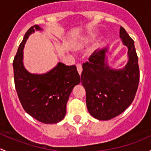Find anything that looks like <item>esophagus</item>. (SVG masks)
Returning a JSON list of instances; mask_svg holds the SVG:
<instances>
[{"mask_svg": "<svg viewBox=\"0 0 151 151\" xmlns=\"http://www.w3.org/2000/svg\"><path fill=\"white\" fill-rule=\"evenodd\" d=\"M76 68H77V70L78 72L79 75H81V73H82V65L81 64H78L76 65Z\"/></svg>", "mask_w": 151, "mask_h": 151, "instance_id": "esophagus-1", "label": "esophagus"}]
</instances>
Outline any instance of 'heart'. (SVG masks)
I'll use <instances>...</instances> for the list:
<instances>
[{"label": "heart", "mask_w": 151, "mask_h": 151, "mask_svg": "<svg viewBox=\"0 0 151 151\" xmlns=\"http://www.w3.org/2000/svg\"><path fill=\"white\" fill-rule=\"evenodd\" d=\"M79 47H80V46H79V45H78V46H77V48H79Z\"/></svg>", "instance_id": "heart-1"}]
</instances>
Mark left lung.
Wrapping results in <instances>:
<instances>
[{"instance_id":"left-lung-1","label":"left lung","mask_w":151,"mask_h":151,"mask_svg":"<svg viewBox=\"0 0 151 151\" xmlns=\"http://www.w3.org/2000/svg\"><path fill=\"white\" fill-rule=\"evenodd\" d=\"M122 43L128 49V62L121 69L109 66V47L94 51L83 65L81 83L86 90V107L98 120L107 121L122 113L133 102L139 81L138 57L134 42L124 27L119 32Z\"/></svg>"}]
</instances>
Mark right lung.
<instances>
[{"label": "right lung", "mask_w": 151, "mask_h": 151, "mask_svg": "<svg viewBox=\"0 0 151 151\" xmlns=\"http://www.w3.org/2000/svg\"><path fill=\"white\" fill-rule=\"evenodd\" d=\"M43 29L31 27L24 35L13 62L14 83L19 99L27 113L44 124H57L66 114V105L70 93L81 82L75 65L58 63L43 74L31 73L23 64V49L29 36Z\"/></svg>", "instance_id": "obj_1"}]
</instances>
